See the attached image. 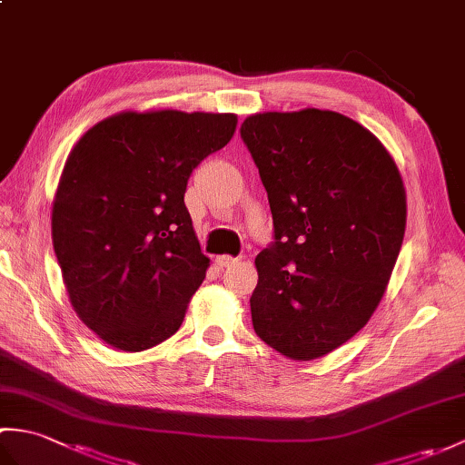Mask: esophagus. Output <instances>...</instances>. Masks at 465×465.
Segmentation results:
<instances>
[{
    "instance_id": "1",
    "label": "esophagus",
    "mask_w": 465,
    "mask_h": 465,
    "mask_svg": "<svg viewBox=\"0 0 465 465\" xmlns=\"http://www.w3.org/2000/svg\"><path fill=\"white\" fill-rule=\"evenodd\" d=\"M240 260L238 258H232V255H217L215 258V263L220 265V268H230V265L238 263Z\"/></svg>"
}]
</instances>
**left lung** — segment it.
I'll return each instance as SVG.
<instances>
[{
  "mask_svg": "<svg viewBox=\"0 0 465 465\" xmlns=\"http://www.w3.org/2000/svg\"><path fill=\"white\" fill-rule=\"evenodd\" d=\"M248 145L273 217L255 258V333L310 361L358 333L383 298L406 233V190L370 130L338 112L245 117Z\"/></svg>",
  "mask_w": 465,
  "mask_h": 465,
  "instance_id": "obj_1",
  "label": "left lung"
}]
</instances>
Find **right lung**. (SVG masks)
Wrapping results in <instances>:
<instances>
[{
  "label": "right lung",
  "instance_id": "add662e5",
  "mask_svg": "<svg viewBox=\"0 0 465 465\" xmlns=\"http://www.w3.org/2000/svg\"><path fill=\"white\" fill-rule=\"evenodd\" d=\"M235 125V114L122 112L69 153L54 250L77 318L112 348L143 351L180 330L210 265L183 203L187 180Z\"/></svg>",
  "mask_w": 465,
  "mask_h": 465
}]
</instances>
